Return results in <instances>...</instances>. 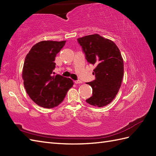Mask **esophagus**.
Wrapping results in <instances>:
<instances>
[{"mask_svg":"<svg viewBox=\"0 0 156 156\" xmlns=\"http://www.w3.org/2000/svg\"><path fill=\"white\" fill-rule=\"evenodd\" d=\"M74 82H75V84H81V83H82V82L81 80H75Z\"/></svg>","mask_w":156,"mask_h":156,"instance_id":"esophagus-1","label":"esophagus"}]
</instances>
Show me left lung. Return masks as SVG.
<instances>
[{"instance_id":"left-lung-1","label":"left lung","mask_w":156,"mask_h":156,"mask_svg":"<svg viewBox=\"0 0 156 156\" xmlns=\"http://www.w3.org/2000/svg\"><path fill=\"white\" fill-rule=\"evenodd\" d=\"M85 58L95 65L92 72L95 80L87 84L92 88V96L86 101L94 107H102L115 98L123 77V60L113 41L98 34L78 38Z\"/></svg>"}]
</instances>
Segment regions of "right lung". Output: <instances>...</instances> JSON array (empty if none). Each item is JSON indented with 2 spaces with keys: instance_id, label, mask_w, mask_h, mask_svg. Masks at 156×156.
Returning a JSON list of instances; mask_svg holds the SVG:
<instances>
[{
  "instance_id": "1",
  "label": "right lung",
  "mask_w": 156,
  "mask_h": 156,
  "mask_svg": "<svg viewBox=\"0 0 156 156\" xmlns=\"http://www.w3.org/2000/svg\"><path fill=\"white\" fill-rule=\"evenodd\" d=\"M66 41H42L33 46L25 57L22 77L26 92L41 107L51 108L64 100L74 83L70 78L53 76L56 54Z\"/></svg>"
}]
</instances>
